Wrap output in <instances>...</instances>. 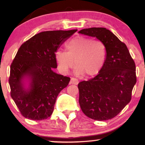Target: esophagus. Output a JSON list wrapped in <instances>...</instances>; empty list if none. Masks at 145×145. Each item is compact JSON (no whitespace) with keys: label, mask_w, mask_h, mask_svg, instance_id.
I'll use <instances>...</instances> for the list:
<instances>
[{"label":"esophagus","mask_w":145,"mask_h":145,"mask_svg":"<svg viewBox=\"0 0 145 145\" xmlns=\"http://www.w3.org/2000/svg\"><path fill=\"white\" fill-rule=\"evenodd\" d=\"M78 82H79V81H78L77 79H76V78H71L70 84H76V85H77V84H78Z\"/></svg>","instance_id":"1"}]
</instances>
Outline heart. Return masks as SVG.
I'll use <instances>...</instances> for the list:
<instances>
[{
	"label": "heart",
	"mask_w": 145,
	"mask_h": 145,
	"mask_svg": "<svg viewBox=\"0 0 145 145\" xmlns=\"http://www.w3.org/2000/svg\"><path fill=\"white\" fill-rule=\"evenodd\" d=\"M66 48L67 52L58 50L55 54L58 68L63 74L67 73L76 63V75L93 77L102 69L107 57V48L102 41L84 36L71 39Z\"/></svg>",
	"instance_id": "b5f03b06"
}]
</instances>
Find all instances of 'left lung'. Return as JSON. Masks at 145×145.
I'll list each match as a JSON object with an SVG mask.
<instances>
[{
    "mask_svg": "<svg viewBox=\"0 0 145 145\" xmlns=\"http://www.w3.org/2000/svg\"><path fill=\"white\" fill-rule=\"evenodd\" d=\"M79 33L95 37L107 48V57L100 72L78 84L80 106L91 119L109 120L131 101L136 82L135 63L126 45L106 28L84 29Z\"/></svg>",
    "mask_w": 145,
    "mask_h": 145,
    "instance_id": "1",
    "label": "left lung"
}]
</instances>
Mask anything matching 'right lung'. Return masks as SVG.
<instances>
[{"mask_svg":"<svg viewBox=\"0 0 145 145\" xmlns=\"http://www.w3.org/2000/svg\"><path fill=\"white\" fill-rule=\"evenodd\" d=\"M77 31H44L23 43L18 50L10 67V94L26 119L41 121L52 114L58 95L70 81L53 71L57 67L56 52ZM25 76L31 79L27 90L21 82Z\"/></svg>","mask_w":145,"mask_h":145,"instance_id":"obj_1","label":"right lung"}]
</instances>
